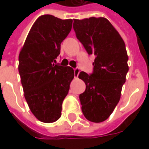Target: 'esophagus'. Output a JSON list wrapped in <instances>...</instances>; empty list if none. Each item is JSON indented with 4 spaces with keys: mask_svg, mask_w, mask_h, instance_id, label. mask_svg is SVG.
<instances>
[{
    "mask_svg": "<svg viewBox=\"0 0 149 149\" xmlns=\"http://www.w3.org/2000/svg\"><path fill=\"white\" fill-rule=\"evenodd\" d=\"M79 73H80V69L78 68H74V76L75 77H77L78 75H79Z\"/></svg>",
    "mask_w": 149,
    "mask_h": 149,
    "instance_id": "obj_1",
    "label": "esophagus"
}]
</instances>
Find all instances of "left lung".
Returning a JSON list of instances; mask_svg holds the SVG:
<instances>
[{"instance_id": "left-lung-1", "label": "left lung", "mask_w": 149, "mask_h": 149, "mask_svg": "<svg viewBox=\"0 0 149 149\" xmlns=\"http://www.w3.org/2000/svg\"><path fill=\"white\" fill-rule=\"evenodd\" d=\"M73 21L77 39L89 55L96 56L93 73L81 72L78 76L86 84L79 97L81 109L89 121L100 123L109 117L120 98L128 71L125 44L106 18Z\"/></svg>"}]
</instances>
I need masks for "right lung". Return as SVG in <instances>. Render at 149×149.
Segmentation results:
<instances>
[{
  "instance_id": "obj_1",
  "label": "right lung",
  "mask_w": 149,
  "mask_h": 149,
  "mask_svg": "<svg viewBox=\"0 0 149 149\" xmlns=\"http://www.w3.org/2000/svg\"><path fill=\"white\" fill-rule=\"evenodd\" d=\"M72 20L42 15L34 22L20 54L18 70L24 98L36 118L56 121L74 78L71 67L55 64L61 44L72 29Z\"/></svg>"
}]
</instances>
